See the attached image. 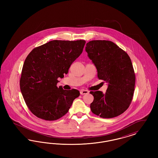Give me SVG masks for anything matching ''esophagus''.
Wrapping results in <instances>:
<instances>
[{"label": "esophagus", "mask_w": 158, "mask_h": 158, "mask_svg": "<svg viewBox=\"0 0 158 158\" xmlns=\"http://www.w3.org/2000/svg\"><path fill=\"white\" fill-rule=\"evenodd\" d=\"M89 91L86 90H81L80 91V94L81 95H85V94H89Z\"/></svg>", "instance_id": "34e87169"}]
</instances>
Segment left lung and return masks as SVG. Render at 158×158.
I'll use <instances>...</instances> for the list:
<instances>
[{"mask_svg":"<svg viewBox=\"0 0 158 158\" xmlns=\"http://www.w3.org/2000/svg\"><path fill=\"white\" fill-rule=\"evenodd\" d=\"M85 51L97 69L98 77L108 83L105 94L91 91L94 99L91 111L104 118L120 115L132 101L135 74L126 52L112 41L93 40L86 44Z\"/></svg>","mask_w":158,"mask_h":158,"instance_id":"obj_1","label":"left lung"}]
</instances>
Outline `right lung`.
Listing matches in <instances>:
<instances>
[{
	"mask_svg": "<svg viewBox=\"0 0 158 158\" xmlns=\"http://www.w3.org/2000/svg\"><path fill=\"white\" fill-rule=\"evenodd\" d=\"M85 40H53L34 48L23 65L20 89L31 113L54 121L69 111L79 91L57 88L59 77L68 74L72 63L82 53Z\"/></svg>",
	"mask_w": 158,
	"mask_h": 158,
	"instance_id": "add662e5",
	"label": "right lung"
}]
</instances>
